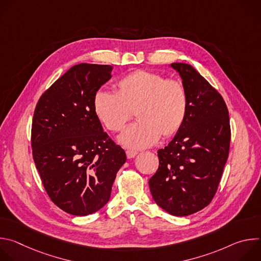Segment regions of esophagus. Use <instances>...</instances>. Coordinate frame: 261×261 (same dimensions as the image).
<instances>
[{
  "label": "esophagus",
  "mask_w": 261,
  "mask_h": 261,
  "mask_svg": "<svg viewBox=\"0 0 261 261\" xmlns=\"http://www.w3.org/2000/svg\"><path fill=\"white\" fill-rule=\"evenodd\" d=\"M126 155H127V158L128 159H131V158H134L136 155H137V152L134 151V150H128L126 152Z\"/></svg>",
  "instance_id": "34e87169"
}]
</instances>
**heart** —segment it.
<instances>
[{"instance_id": "1", "label": "heart", "mask_w": 261, "mask_h": 261, "mask_svg": "<svg viewBox=\"0 0 261 261\" xmlns=\"http://www.w3.org/2000/svg\"><path fill=\"white\" fill-rule=\"evenodd\" d=\"M118 93L99 90L93 107L97 118L110 131H121L135 109L137 121L119 140L126 146L143 148L161 136L170 137L182 126L188 113V93L177 80H167L159 73L135 70L117 83Z\"/></svg>"}]
</instances>
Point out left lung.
<instances>
[{
    "label": "left lung",
    "mask_w": 261,
    "mask_h": 261,
    "mask_svg": "<svg viewBox=\"0 0 261 261\" xmlns=\"http://www.w3.org/2000/svg\"><path fill=\"white\" fill-rule=\"evenodd\" d=\"M188 93L181 128L158 151L159 167L148 180L156 203L168 214H194L214 198L229 154L226 103L191 65L172 63Z\"/></svg>",
    "instance_id": "obj_1"
}]
</instances>
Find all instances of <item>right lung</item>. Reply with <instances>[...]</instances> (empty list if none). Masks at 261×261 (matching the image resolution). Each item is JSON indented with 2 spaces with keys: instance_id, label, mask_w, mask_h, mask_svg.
<instances>
[{
  "instance_id": "right-lung-1",
  "label": "right lung",
  "mask_w": 261,
  "mask_h": 261,
  "mask_svg": "<svg viewBox=\"0 0 261 261\" xmlns=\"http://www.w3.org/2000/svg\"><path fill=\"white\" fill-rule=\"evenodd\" d=\"M113 66L79 64L47 89L32 123L33 159L51 201L64 212L87 216L110 198L123 148L103 131L93 99L111 79Z\"/></svg>"
}]
</instances>
